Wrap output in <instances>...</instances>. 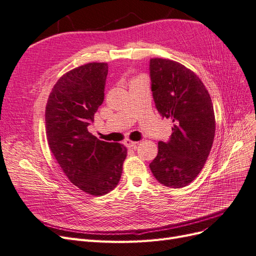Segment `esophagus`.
Listing matches in <instances>:
<instances>
[{
    "label": "esophagus",
    "mask_w": 256,
    "mask_h": 256,
    "mask_svg": "<svg viewBox=\"0 0 256 256\" xmlns=\"http://www.w3.org/2000/svg\"><path fill=\"white\" fill-rule=\"evenodd\" d=\"M124 144H125L128 148H136V146L138 145V142L131 141V140H129V138H127V140H125V142H124Z\"/></svg>",
    "instance_id": "esophagus-1"
}]
</instances>
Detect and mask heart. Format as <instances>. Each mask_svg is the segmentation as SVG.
I'll return each mask as SVG.
<instances>
[{
  "mask_svg": "<svg viewBox=\"0 0 256 256\" xmlns=\"http://www.w3.org/2000/svg\"><path fill=\"white\" fill-rule=\"evenodd\" d=\"M134 80H136V79H134Z\"/></svg>",
  "mask_w": 256,
  "mask_h": 256,
  "instance_id": "1",
  "label": "heart"
}]
</instances>
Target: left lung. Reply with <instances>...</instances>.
<instances>
[{
  "label": "left lung",
  "instance_id": "obj_1",
  "mask_svg": "<svg viewBox=\"0 0 256 256\" xmlns=\"http://www.w3.org/2000/svg\"><path fill=\"white\" fill-rule=\"evenodd\" d=\"M150 70L157 110L173 122L170 141L158 143L150 168L160 184L182 188L202 171L212 150L216 130L212 98L198 76L178 62L154 58Z\"/></svg>",
  "mask_w": 256,
  "mask_h": 256
}]
</instances>
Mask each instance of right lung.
<instances>
[{"label": "right lung", "instance_id": "1", "mask_svg": "<svg viewBox=\"0 0 256 256\" xmlns=\"http://www.w3.org/2000/svg\"><path fill=\"white\" fill-rule=\"evenodd\" d=\"M106 63H88L66 72L54 85L46 106L49 148L74 186L104 196L118 186L127 148L98 140L88 127L104 102Z\"/></svg>", "mask_w": 256, "mask_h": 256}]
</instances>
